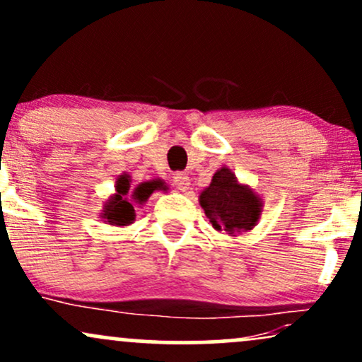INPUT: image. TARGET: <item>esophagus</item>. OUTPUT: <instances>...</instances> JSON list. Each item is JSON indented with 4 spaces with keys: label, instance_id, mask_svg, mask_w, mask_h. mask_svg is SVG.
Masks as SVG:
<instances>
[{
    "label": "esophagus",
    "instance_id": "obj_1",
    "mask_svg": "<svg viewBox=\"0 0 362 362\" xmlns=\"http://www.w3.org/2000/svg\"><path fill=\"white\" fill-rule=\"evenodd\" d=\"M173 185H175L180 192H187V190L190 189L189 175H187V173H177V175L173 177Z\"/></svg>",
    "mask_w": 362,
    "mask_h": 362
}]
</instances>
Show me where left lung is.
Returning a JSON list of instances; mask_svg holds the SVG:
<instances>
[{"mask_svg":"<svg viewBox=\"0 0 362 362\" xmlns=\"http://www.w3.org/2000/svg\"><path fill=\"white\" fill-rule=\"evenodd\" d=\"M199 204L216 231L236 236L257 226L264 201L250 185L240 182L230 168L223 167L199 195Z\"/></svg>","mask_w":362,"mask_h":362,"instance_id":"obj_1","label":"left lung"}]
</instances>
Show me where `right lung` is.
I'll return each instance as SVG.
<instances>
[{
    "label": "right lung",
    "mask_w": 362,
    "mask_h": 362,
    "mask_svg": "<svg viewBox=\"0 0 362 362\" xmlns=\"http://www.w3.org/2000/svg\"><path fill=\"white\" fill-rule=\"evenodd\" d=\"M161 184L158 182H144V184L131 187V177L127 173L117 177L115 180V192L103 202V209L100 218L103 223L112 224V226H129L134 223L136 211L134 204H144L149 195L155 190H160Z\"/></svg>",
    "instance_id": "1"
}]
</instances>
